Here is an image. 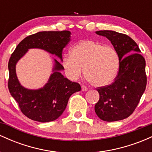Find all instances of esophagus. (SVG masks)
Wrapping results in <instances>:
<instances>
[{
	"mask_svg": "<svg viewBox=\"0 0 152 152\" xmlns=\"http://www.w3.org/2000/svg\"><path fill=\"white\" fill-rule=\"evenodd\" d=\"M81 90L83 91H86L88 90V88L86 86H84V85H81Z\"/></svg>",
	"mask_w": 152,
	"mask_h": 152,
	"instance_id": "1",
	"label": "esophagus"
}]
</instances>
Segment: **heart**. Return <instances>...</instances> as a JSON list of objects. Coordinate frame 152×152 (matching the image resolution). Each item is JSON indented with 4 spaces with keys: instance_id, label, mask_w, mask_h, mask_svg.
<instances>
[{
    "instance_id": "heart-1",
    "label": "heart",
    "mask_w": 152,
    "mask_h": 152,
    "mask_svg": "<svg viewBox=\"0 0 152 152\" xmlns=\"http://www.w3.org/2000/svg\"><path fill=\"white\" fill-rule=\"evenodd\" d=\"M119 57L114 48L99 41L87 40L78 43L71 55L63 58L66 75L71 79L81 77L86 69V76L94 86H105L112 83L119 69Z\"/></svg>"
}]
</instances>
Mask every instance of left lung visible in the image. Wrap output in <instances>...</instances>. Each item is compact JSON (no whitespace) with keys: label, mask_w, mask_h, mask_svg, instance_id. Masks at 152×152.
<instances>
[{"label":"left lung","mask_w":152,"mask_h":152,"mask_svg":"<svg viewBox=\"0 0 152 152\" xmlns=\"http://www.w3.org/2000/svg\"><path fill=\"white\" fill-rule=\"evenodd\" d=\"M96 34L111 41L119 57V69L114 81L98 87L99 100L95 112L103 121H116L132 114L146 86V61L137 43L126 34L113 31Z\"/></svg>","instance_id":"left-lung-1"}]
</instances>
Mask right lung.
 <instances>
[{
  "mask_svg": "<svg viewBox=\"0 0 152 152\" xmlns=\"http://www.w3.org/2000/svg\"><path fill=\"white\" fill-rule=\"evenodd\" d=\"M71 32L42 31L27 36L19 43L8 61V87L18 104L21 112L30 119L48 122L57 119L63 114L73 94L81 91L78 83L71 81L59 72L64 66L55 60L53 73L42 88L28 90L19 83L15 74V64L28 49L41 48L62 59V50L70 41Z\"/></svg>",
  "mask_w": 152,
  "mask_h": 152,
  "instance_id": "obj_1",
  "label": "right lung"
}]
</instances>
